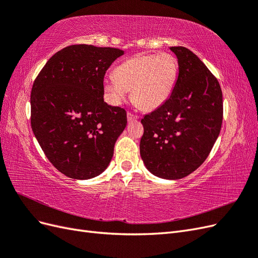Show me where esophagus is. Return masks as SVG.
I'll use <instances>...</instances> for the list:
<instances>
[{
	"instance_id": "esophagus-1",
	"label": "esophagus",
	"mask_w": 258,
	"mask_h": 258,
	"mask_svg": "<svg viewBox=\"0 0 258 258\" xmlns=\"http://www.w3.org/2000/svg\"><path fill=\"white\" fill-rule=\"evenodd\" d=\"M127 119H128V121L130 122V121H135V120H138V119H139V117H138L137 115L131 114V113H127Z\"/></svg>"
}]
</instances>
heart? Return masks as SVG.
Segmentation results:
<instances>
[{
  "label": "heart",
  "mask_w": 258,
  "mask_h": 258,
  "mask_svg": "<svg viewBox=\"0 0 258 258\" xmlns=\"http://www.w3.org/2000/svg\"><path fill=\"white\" fill-rule=\"evenodd\" d=\"M178 64L169 53L137 54L114 70V77L104 81V90L112 104L118 105L131 90L134 103L151 112L165 104L177 82Z\"/></svg>",
  "instance_id": "1"
}]
</instances>
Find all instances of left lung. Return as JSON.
<instances>
[{
	"instance_id": "1",
	"label": "left lung",
	"mask_w": 258,
	"mask_h": 258,
	"mask_svg": "<svg viewBox=\"0 0 258 258\" xmlns=\"http://www.w3.org/2000/svg\"><path fill=\"white\" fill-rule=\"evenodd\" d=\"M170 50L177 58V82L167 102L141 120L140 155L152 174L171 181L189 175L207 159L221 131L223 97L196 54L182 46Z\"/></svg>"
}]
</instances>
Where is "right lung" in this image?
<instances>
[{"mask_svg":"<svg viewBox=\"0 0 258 258\" xmlns=\"http://www.w3.org/2000/svg\"><path fill=\"white\" fill-rule=\"evenodd\" d=\"M123 50L71 45L46 62L31 91V127L46 157L66 176L89 179L108 167L127 126L104 102L106 70Z\"/></svg>","mask_w":258,"mask_h":258,"instance_id":"right-lung-1","label":"right lung"}]
</instances>
